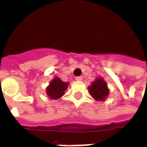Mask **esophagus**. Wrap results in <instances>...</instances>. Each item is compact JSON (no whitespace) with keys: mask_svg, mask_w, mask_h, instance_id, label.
I'll return each instance as SVG.
<instances>
[{"mask_svg":"<svg viewBox=\"0 0 147 147\" xmlns=\"http://www.w3.org/2000/svg\"><path fill=\"white\" fill-rule=\"evenodd\" d=\"M76 80H77V81L82 80V76H76Z\"/></svg>","mask_w":147,"mask_h":147,"instance_id":"34e87169","label":"esophagus"}]
</instances>
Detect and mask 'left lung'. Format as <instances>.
Returning a JSON list of instances; mask_svg holds the SVG:
<instances>
[{"label": "left lung", "mask_w": 147, "mask_h": 147, "mask_svg": "<svg viewBox=\"0 0 147 147\" xmlns=\"http://www.w3.org/2000/svg\"><path fill=\"white\" fill-rule=\"evenodd\" d=\"M89 93L94 100H104L109 95V88L107 82L102 78H97L89 87Z\"/></svg>", "instance_id": "left-lung-1"}]
</instances>
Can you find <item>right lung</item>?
Returning a JSON list of instances; mask_svg holds the SVG:
<instances>
[{"label": "right lung", "mask_w": 147, "mask_h": 147, "mask_svg": "<svg viewBox=\"0 0 147 147\" xmlns=\"http://www.w3.org/2000/svg\"><path fill=\"white\" fill-rule=\"evenodd\" d=\"M68 82H63L59 77H55L47 88V94L51 99H58L65 94Z\"/></svg>", "instance_id": "add662e5"}]
</instances>
